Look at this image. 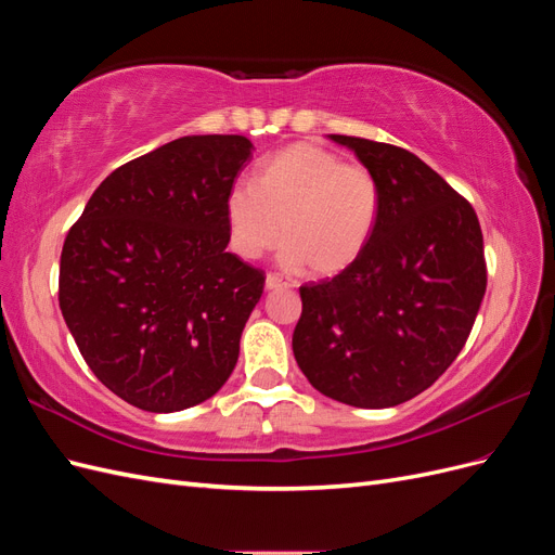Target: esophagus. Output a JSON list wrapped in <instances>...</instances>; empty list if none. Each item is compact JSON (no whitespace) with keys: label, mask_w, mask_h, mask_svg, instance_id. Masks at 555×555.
Returning a JSON list of instances; mask_svg holds the SVG:
<instances>
[{"label":"esophagus","mask_w":555,"mask_h":555,"mask_svg":"<svg viewBox=\"0 0 555 555\" xmlns=\"http://www.w3.org/2000/svg\"><path fill=\"white\" fill-rule=\"evenodd\" d=\"M282 287H289V282H284L282 278H278L273 273L266 275V289L268 292H275V289H282Z\"/></svg>","instance_id":"esophagus-1"}]
</instances>
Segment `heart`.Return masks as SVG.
<instances>
[{"label":"heart","mask_w":555,"mask_h":555,"mask_svg":"<svg viewBox=\"0 0 555 555\" xmlns=\"http://www.w3.org/2000/svg\"><path fill=\"white\" fill-rule=\"evenodd\" d=\"M379 210L377 176L317 143L280 150L259 166L255 184L236 182L227 192L231 243L241 257L259 259L282 241L284 266H308L314 278L340 275L359 261Z\"/></svg>","instance_id":"obj_1"}]
</instances>
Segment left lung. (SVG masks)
Here are the masks:
<instances>
[{
    "instance_id": "obj_1",
    "label": "left lung",
    "mask_w": 555,
    "mask_h": 555,
    "mask_svg": "<svg viewBox=\"0 0 555 555\" xmlns=\"http://www.w3.org/2000/svg\"><path fill=\"white\" fill-rule=\"evenodd\" d=\"M371 169L382 210L345 273L300 287L294 357L319 393L351 408H393L459 357L486 292L479 220L408 150L328 133Z\"/></svg>"
}]
</instances>
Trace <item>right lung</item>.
<instances>
[{
	"mask_svg": "<svg viewBox=\"0 0 555 555\" xmlns=\"http://www.w3.org/2000/svg\"><path fill=\"white\" fill-rule=\"evenodd\" d=\"M245 137H182L115 169L60 259V310L90 371L145 412L212 398L233 373L263 273L227 251Z\"/></svg>",
	"mask_w": 555,
	"mask_h": 555,
	"instance_id": "1",
	"label": "right lung"
}]
</instances>
